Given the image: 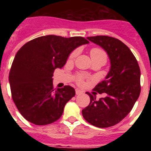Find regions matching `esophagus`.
<instances>
[{
    "label": "esophagus",
    "instance_id": "1",
    "mask_svg": "<svg viewBox=\"0 0 151 151\" xmlns=\"http://www.w3.org/2000/svg\"><path fill=\"white\" fill-rule=\"evenodd\" d=\"M82 93V91L78 90V89H76V94L77 95H78V94H81Z\"/></svg>",
    "mask_w": 151,
    "mask_h": 151
}]
</instances>
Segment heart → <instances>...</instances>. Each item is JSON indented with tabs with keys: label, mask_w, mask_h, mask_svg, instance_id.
<instances>
[{
	"label": "heart",
	"mask_w": 151,
	"mask_h": 151,
	"mask_svg": "<svg viewBox=\"0 0 151 151\" xmlns=\"http://www.w3.org/2000/svg\"><path fill=\"white\" fill-rule=\"evenodd\" d=\"M78 52H79V50H78V49L73 50L71 54H70V55H69V58H68V60H69V62H72V61L74 60L75 58L78 56ZM90 55L93 61L98 59H102L104 60H106V52L103 50V49L99 48V47H93V48L91 49ZM85 78V76L84 75L78 74L76 76V79L77 83L79 84V85H82V84H83Z\"/></svg>",
	"instance_id": "obj_1"
}]
</instances>
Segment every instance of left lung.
I'll return each instance as SVG.
<instances>
[{"label": "left lung", "instance_id": "left-lung-1", "mask_svg": "<svg viewBox=\"0 0 151 151\" xmlns=\"http://www.w3.org/2000/svg\"><path fill=\"white\" fill-rule=\"evenodd\" d=\"M87 38L107 53L111 66L105 80L93 89V94L87 92L90 104L82 110V116L96 127H110L121 122L130 113L139 97V65L132 52L120 40L106 35ZM97 93H105L106 97L96 100Z\"/></svg>", "mask_w": 151, "mask_h": 151}]
</instances>
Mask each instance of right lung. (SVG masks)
I'll return each instance as SVG.
<instances>
[{
	"instance_id": "add662e5",
	"label": "right lung",
	"mask_w": 151,
	"mask_h": 151,
	"mask_svg": "<svg viewBox=\"0 0 151 151\" xmlns=\"http://www.w3.org/2000/svg\"><path fill=\"white\" fill-rule=\"evenodd\" d=\"M88 43L82 37L50 35L29 41L17 51L9 82L13 102L26 120L45 125L60 118L76 91L69 85L54 88L53 73L66 64L73 50Z\"/></svg>"
}]
</instances>
